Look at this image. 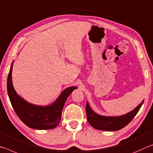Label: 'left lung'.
Masks as SVG:
<instances>
[{
  "label": "left lung",
  "mask_w": 153,
  "mask_h": 153,
  "mask_svg": "<svg viewBox=\"0 0 153 153\" xmlns=\"http://www.w3.org/2000/svg\"><path fill=\"white\" fill-rule=\"evenodd\" d=\"M143 102L144 100L132 111L120 116H101L93 111L89 103L87 102L86 114L88 122L91 126L97 130L105 131L119 130L132 121L140 109Z\"/></svg>",
  "instance_id": "obj_1"
}]
</instances>
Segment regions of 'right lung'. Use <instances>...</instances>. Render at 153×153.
Here are the masks:
<instances>
[{"label":"right lung","instance_id":"add662e5","mask_svg":"<svg viewBox=\"0 0 153 153\" xmlns=\"http://www.w3.org/2000/svg\"><path fill=\"white\" fill-rule=\"evenodd\" d=\"M13 64L7 79V92L11 105L16 114L24 124L37 130H48L56 128L60 122L62 111L70 94L76 87L64 89L58 98L51 105L39 106L29 103L21 98L13 87L12 82Z\"/></svg>","mask_w":153,"mask_h":153}]
</instances>
